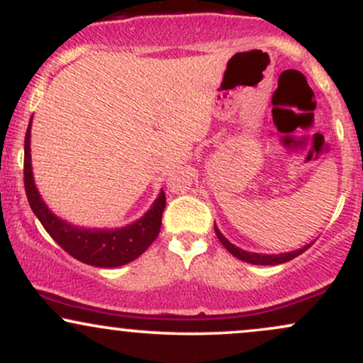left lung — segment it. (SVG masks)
<instances>
[{
	"label": "left lung",
	"instance_id": "obj_1",
	"mask_svg": "<svg viewBox=\"0 0 363 363\" xmlns=\"http://www.w3.org/2000/svg\"><path fill=\"white\" fill-rule=\"evenodd\" d=\"M215 234H216V237H218L220 242L223 244V247L227 249V251L230 252V254H234L235 257H239V259H242V261H245V262H251V264H262V266H269V264H281V262H286V261L294 259V257L301 256L302 252H306L307 249H309L311 245L314 244V242H311V244L303 245L302 249H297V251L285 252V254H257V252H247V251H242V249L235 247L234 244L228 242V240L225 239V237H223L222 234H220V230H218V228H216V227H215Z\"/></svg>",
	"mask_w": 363,
	"mask_h": 363
}]
</instances>
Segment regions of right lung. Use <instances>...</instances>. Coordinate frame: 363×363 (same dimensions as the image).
I'll return each mask as SVG.
<instances>
[{"instance_id": "add662e5", "label": "right lung", "mask_w": 363, "mask_h": 363, "mask_svg": "<svg viewBox=\"0 0 363 363\" xmlns=\"http://www.w3.org/2000/svg\"><path fill=\"white\" fill-rule=\"evenodd\" d=\"M23 184L28 205L48 234L74 259L99 268H116L141 256L157 239L162 227V213L165 210V194L162 191L152 210L138 222L116 230H86L62 222L54 216L40 199L34 184L30 167V124L25 133Z\"/></svg>"}]
</instances>
